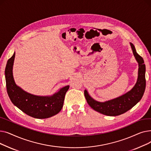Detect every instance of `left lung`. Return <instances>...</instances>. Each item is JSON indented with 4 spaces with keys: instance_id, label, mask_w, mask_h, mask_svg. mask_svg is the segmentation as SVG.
Instances as JSON below:
<instances>
[{
    "instance_id": "obj_1",
    "label": "left lung",
    "mask_w": 151,
    "mask_h": 151,
    "mask_svg": "<svg viewBox=\"0 0 151 151\" xmlns=\"http://www.w3.org/2000/svg\"><path fill=\"white\" fill-rule=\"evenodd\" d=\"M130 45L134 56L138 63V78L133 88L119 97L104 102L93 99L88 91L84 90V96L89 105L101 114L109 116L124 114L136 105L143 96L146 88V66L143 59L137 52L134 45L132 43H130Z\"/></svg>"
}]
</instances>
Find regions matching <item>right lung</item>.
<instances>
[{"label":"right lung","instance_id":"1","mask_svg":"<svg viewBox=\"0 0 151 151\" xmlns=\"http://www.w3.org/2000/svg\"><path fill=\"white\" fill-rule=\"evenodd\" d=\"M15 52L7 61L5 70L8 95L13 104L22 112L37 119H46L58 114L62 109L65 93L70 86L60 88L52 96H39L24 91L15 83L13 66Z\"/></svg>","mask_w":151,"mask_h":151}]
</instances>
